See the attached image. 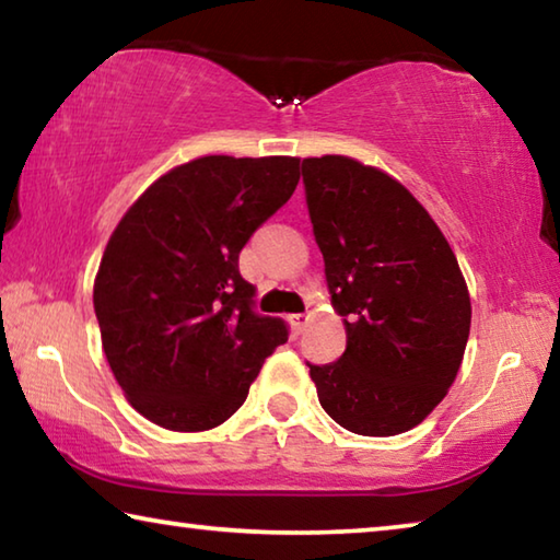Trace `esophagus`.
Here are the masks:
<instances>
[{"instance_id":"1","label":"esophagus","mask_w":560,"mask_h":560,"mask_svg":"<svg viewBox=\"0 0 560 560\" xmlns=\"http://www.w3.org/2000/svg\"><path fill=\"white\" fill-rule=\"evenodd\" d=\"M289 320H291L293 330H296V334H301V330L306 328V320H308V318H306V314H293Z\"/></svg>"}]
</instances>
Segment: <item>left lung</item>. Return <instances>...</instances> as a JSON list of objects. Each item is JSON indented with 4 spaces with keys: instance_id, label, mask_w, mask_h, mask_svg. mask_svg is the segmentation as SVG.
Wrapping results in <instances>:
<instances>
[{
    "instance_id": "obj_1",
    "label": "left lung",
    "mask_w": 560,
    "mask_h": 560,
    "mask_svg": "<svg viewBox=\"0 0 560 560\" xmlns=\"http://www.w3.org/2000/svg\"><path fill=\"white\" fill-rule=\"evenodd\" d=\"M308 217L346 353L314 365L318 402L365 438L420 424L447 395L467 348L471 303L440 226L381 170L343 155L301 163Z\"/></svg>"
}]
</instances>
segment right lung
Segmentation results:
<instances>
[{
	"label": "right lung",
	"mask_w": 560,
	"mask_h": 560,
	"mask_svg": "<svg viewBox=\"0 0 560 560\" xmlns=\"http://www.w3.org/2000/svg\"><path fill=\"white\" fill-rule=\"evenodd\" d=\"M296 185L299 158H197L116 226L93 308L110 371L150 422L202 432L230 420L289 340L287 320L254 308L240 252Z\"/></svg>",
	"instance_id": "1"
}]
</instances>
